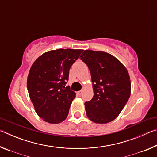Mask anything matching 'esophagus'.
Masks as SVG:
<instances>
[{"label":"esophagus","instance_id":"esophagus-1","mask_svg":"<svg viewBox=\"0 0 157 157\" xmlns=\"http://www.w3.org/2000/svg\"><path fill=\"white\" fill-rule=\"evenodd\" d=\"M82 92H83V90H81V91H78V95H79V96H80V95H82Z\"/></svg>","mask_w":157,"mask_h":157}]
</instances>
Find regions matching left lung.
Instances as JSON below:
<instances>
[{
	"instance_id": "left-lung-1",
	"label": "left lung",
	"mask_w": 157,
	"mask_h": 157,
	"mask_svg": "<svg viewBox=\"0 0 157 157\" xmlns=\"http://www.w3.org/2000/svg\"><path fill=\"white\" fill-rule=\"evenodd\" d=\"M80 57L89 68L94 94L91 100L84 103L86 116L95 123H109L120 114L130 97L128 71L117 58L104 51L84 50Z\"/></svg>"
}]
</instances>
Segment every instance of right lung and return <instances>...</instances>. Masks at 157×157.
Segmentation results:
<instances>
[{"label":"right lung","mask_w":157,"mask_h":157,"mask_svg":"<svg viewBox=\"0 0 157 157\" xmlns=\"http://www.w3.org/2000/svg\"><path fill=\"white\" fill-rule=\"evenodd\" d=\"M83 50L57 49L44 52L34 61L29 71L27 87L36 113L50 124L67 118L76 94L65 87L69 70Z\"/></svg>","instance_id":"obj_1"}]
</instances>
